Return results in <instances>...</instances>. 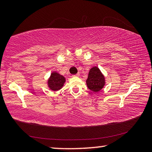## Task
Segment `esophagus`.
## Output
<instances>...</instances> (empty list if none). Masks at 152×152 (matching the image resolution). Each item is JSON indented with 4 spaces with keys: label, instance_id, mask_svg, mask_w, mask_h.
Returning a JSON list of instances; mask_svg holds the SVG:
<instances>
[{
    "label": "esophagus",
    "instance_id": "obj_1",
    "mask_svg": "<svg viewBox=\"0 0 152 152\" xmlns=\"http://www.w3.org/2000/svg\"><path fill=\"white\" fill-rule=\"evenodd\" d=\"M80 76V74L79 73H77L76 74H74V75H73L72 76L74 77V76Z\"/></svg>",
    "mask_w": 152,
    "mask_h": 152
}]
</instances>
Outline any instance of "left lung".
<instances>
[{"label": "left lung", "mask_w": 152, "mask_h": 152, "mask_svg": "<svg viewBox=\"0 0 152 152\" xmlns=\"http://www.w3.org/2000/svg\"><path fill=\"white\" fill-rule=\"evenodd\" d=\"M86 82L87 86L91 91L96 92L101 91L104 86L105 78L100 69L94 66L89 70Z\"/></svg>", "instance_id": "1"}]
</instances>
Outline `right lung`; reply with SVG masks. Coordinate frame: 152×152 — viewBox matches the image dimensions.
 I'll use <instances>...</instances> for the list:
<instances>
[{
    "label": "right lung",
    "mask_w": 152,
    "mask_h": 152,
    "mask_svg": "<svg viewBox=\"0 0 152 152\" xmlns=\"http://www.w3.org/2000/svg\"><path fill=\"white\" fill-rule=\"evenodd\" d=\"M66 78L56 72H53L48 80V86L52 91H58L64 86Z\"/></svg>",
    "instance_id": "right-lung-1"
}]
</instances>
